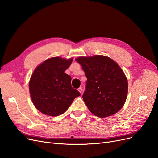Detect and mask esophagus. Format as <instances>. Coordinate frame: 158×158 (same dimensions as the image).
<instances>
[{
  "label": "esophagus",
  "instance_id": "esophagus-1",
  "mask_svg": "<svg viewBox=\"0 0 158 158\" xmlns=\"http://www.w3.org/2000/svg\"><path fill=\"white\" fill-rule=\"evenodd\" d=\"M78 91L80 92V94L82 93V88H81V87H80V88L78 89Z\"/></svg>",
  "mask_w": 158,
  "mask_h": 158
}]
</instances>
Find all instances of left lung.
<instances>
[{"mask_svg":"<svg viewBox=\"0 0 158 158\" xmlns=\"http://www.w3.org/2000/svg\"><path fill=\"white\" fill-rule=\"evenodd\" d=\"M82 67L87 81L82 95L89 111L105 118L117 113L126 102L128 83L122 69L103 56L76 59Z\"/></svg>","mask_w":158,"mask_h":158,"instance_id":"1","label":"left lung"}]
</instances>
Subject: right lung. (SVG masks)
<instances>
[{
	"label": "right lung",
	"instance_id": "right-lung-1",
	"mask_svg": "<svg viewBox=\"0 0 158 158\" xmlns=\"http://www.w3.org/2000/svg\"><path fill=\"white\" fill-rule=\"evenodd\" d=\"M73 59H48L34 70L29 81V91L35 107L50 116L63 114L80 92L71 86V77L64 73Z\"/></svg>",
	"mask_w": 158,
	"mask_h": 158
}]
</instances>
